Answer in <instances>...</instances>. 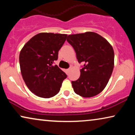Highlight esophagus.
<instances>
[{
  "mask_svg": "<svg viewBox=\"0 0 135 135\" xmlns=\"http://www.w3.org/2000/svg\"><path fill=\"white\" fill-rule=\"evenodd\" d=\"M70 70H71V68H69V69H68L67 70H66V72H67V74H69Z\"/></svg>",
  "mask_w": 135,
  "mask_h": 135,
  "instance_id": "34e87169",
  "label": "esophagus"
}]
</instances>
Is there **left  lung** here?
Returning a JSON list of instances; mask_svg holds the SVG:
<instances>
[{"label":"left lung","instance_id":"obj_1","mask_svg":"<svg viewBox=\"0 0 135 135\" xmlns=\"http://www.w3.org/2000/svg\"><path fill=\"white\" fill-rule=\"evenodd\" d=\"M67 41L74 49L78 62L84 64L80 77L71 82L74 91L84 98L98 95L106 87L114 69L112 46L93 32L69 35Z\"/></svg>","mask_w":135,"mask_h":135}]
</instances>
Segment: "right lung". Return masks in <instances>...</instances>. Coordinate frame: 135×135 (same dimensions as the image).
<instances>
[{"mask_svg":"<svg viewBox=\"0 0 135 135\" xmlns=\"http://www.w3.org/2000/svg\"><path fill=\"white\" fill-rule=\"evenodd\" d=\"M66 34L39 33L24 45L19 60L26 85L37 97L49 98L58 93L67 75L54 61L67 38Z\"/></svg>","mask_w":135,"mask_h":135,"instance_id":"add662e5","label":"right lung"}]
</instances>
